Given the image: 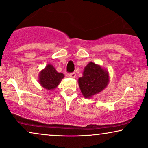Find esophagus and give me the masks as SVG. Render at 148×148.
Wrapping results in <instances>:
<instances>
[{"label":"esophagus","mask_w":148,"mask_h":148,"mask_svg":"<svg viewBox=\"0 0 148 148\" xmlns=\"http://www.w3.org/2000/svg\"><path fill=\"white\" fill-rule=\"evenodd\" d=\"M69 76H70V77H71V78H75L76 74L74 72H72V73H70V74H69Z\"/></svg>","instance_id":"esophagus-1"}]
</instances>
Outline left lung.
Instances as JSON below:
<instances>
[{
  "mask_svg": "<svg viewBox=\"0 0 148 148\" xmlns=\"http://www.w3.org/2000/svg\"><path fill=\"white\" fill-rule=\"evenodd\" d=\"M109 75L101 66L90 62L85 68L83 76L78 79V84L84 97L88 98L99 93L107 86Z\"/></svg>",
  "mask_w": 148,
  "mask_h": 148,
  "instance_id": "8db88e82",
  "label": "left lung"
}]
</instances>
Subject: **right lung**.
Returning <instances> with one entry per match:
<instances>
[{"label":"right lung","instance_id":"1","mask_svg":"<svg viewBox=\"0 0 148 148\" xmlns=\"http://www.w3.org/2000/svg\"><path fill=\"white\" fill-rule=\"evenodd\" d=\"M64 77L62 73H59L51 65H47L39 75V82L47 90H52L59 85L61 80Z\"/></svg>","mask_w":148,"mask_h":148}]
</instances>
